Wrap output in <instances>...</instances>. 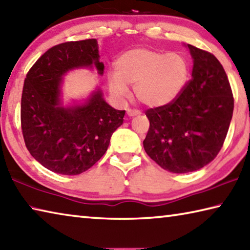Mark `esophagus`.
Wrapping results in <instances>:
<instances>
[{"mask_svg": "<svg viewBox=\"0 0 250 250\" xmlns=\"http://www.w3.org/2000/svg\"><path fill=\"white\" fill-rule=\"evenodd\" d=\"M126 113H128V116L133 117V116L140 115L141 112L139 111V110H137V109H128V110H126Z\"/></svg>", "mask_w": 250, "mask_h": 250, "instance_id": "esophagus-1", "label": "esophagus"}]
</instances>
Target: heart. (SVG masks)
I'll use <instances>...</instances> for the list:
<instances>
[{"instance_id": "heart-1", "label": "heart", "mask_w": 250, "mask_h": 250, "mask_svg": "<svg viewBox=\"0 0 250 250\" xmlns=\"http://www.w3.org/2000/svg\"><path fill=\"white\" fill-rule=\"evenodd\" d=\"M189 66L184 56L149 48L128 50L117 59L116 71L110 73V91L118 98L134 86L137 98L150 107L171 104L188 84Z\"/></svg>"}]
</instances>
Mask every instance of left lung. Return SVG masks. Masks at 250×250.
<instances>
[{"instance_id": "8db88e82", "label": "left lung", "mask_w": 250, "mask_h": 250, "mask_svg": "<svg viewBox=\"0 0 250 250\" xmlns=\"http://www.w3.org/2000/svg\"><path fill=\"white\" fill-rule=\"evenodd\" d=\"M192 79L171 104L146 111L150 128L143 141L146 154L172 173L200 170L216 158L234 110L228 77L218 59L188 44Z\"/></svg>"}]
</instances>
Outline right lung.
Returning <instances> with one entry per match:
<instances>
[{
    "mask_svg": "<svg viewBox=\"0 0 250 250\" xmlns=\"http://www.w3.org/2000/svg\"><path fill=\"white\" fill-rule=\"evenodd\" d=\"M92 66L104 74L96 39L66 42L42 55L24 80L21 125L25 146L42 166L58 174L77 175L90 168L124 122L125 110L109 105L100 89L83 104L62 105V76Z\"/></svg>",
    "mask_w": 250,
    "mask_h": 250,
    "instance_id": "obj_1",
    "label": "right lung"
}]
</instances>
